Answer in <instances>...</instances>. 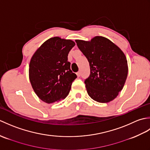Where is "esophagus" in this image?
<instances>
[{
  "label": "esophagus",
  "instance_id": "1",
  "mask_svg": "<svg viewBox=\"0 0 150 150\" xmlns=\"http://www.w3.org/2000/svg\"><path fill=\"white\" fill-rule=\"evenodd\" d=\"M81 75V71H78V72L77 73V75L78 76V77H80Z\"/></svg>",
  "mask_w": 150,
  "mask_h": 150
}]
</instances>
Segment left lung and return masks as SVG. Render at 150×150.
<instances>
[{"label":"left lung","instance_id":"1","mask_svg":"<svg viewBox=\"0 0 150 150\" xmlns=\"http://www.w3.org/2000/svg\"><path fill=\"white\" fill-rule=\"evenodd\" d=\"M75 42L90 63V75L85 81L89 96L100 103L114 100L122 90L128 76V62L124 52L102 36Z\"/></svg>","mask_w":150,"mask_h":150}]
</instances>
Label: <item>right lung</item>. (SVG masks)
<instances>
[{
    "label": "right lung",
    "instance_id": "right-lung-1",
    "mask_svg": "<svg viewBox=\"0 0 150 150\" xmlns=\"http://www.w3.org/2000/svg\"><path fill=\"white\" fill-rule=\"evenodd\" d=\"M73 40L52 37L34 53L29 64V79L35 93L47 104L59 102L68 96L72 82L77 78L68 61Z\"/></svg>",
    "mask_w": 150,
    "mask_h": 150
}]
</instances>
